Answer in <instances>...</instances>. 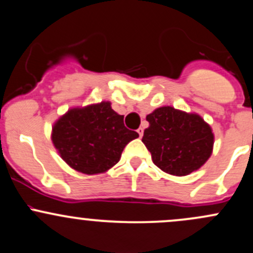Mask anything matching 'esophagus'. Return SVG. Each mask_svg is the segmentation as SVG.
I'll list each match as a JSON object with an SVG mask.
<instances>
[{"mask_svg":"<svg viewBox=\"0 0 253 253\" xmlns=\"http://www.w3.org/2000/svg\"><path fill=\"white\" fill-rule=\"evenodd\" d=\"M136 131H137V134H139V136L142 137V135H144V129H142V127H139Z\"/></svg>","mask_w":253,"mask_h":253,"instance_id":"34e87169","label":"esophagus"}]
</instances>
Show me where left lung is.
<instances>
[{"mask_svg":"<svg viewBox=\"0 0 253 253\" xmlns=\"http://www.w3.org/2000/svg\"><path fill=\"white\" fill-rule=\"evenodd\" d=\"M146 121L150 126L145 129L142 142L153 163L166 173L189 175L212 155L214 134L199 114L165 106L147 114Z\"/></svg>","mask_w":253,"mask_h":253,"instance_id":"1","label":"left lung"}]
</instances>
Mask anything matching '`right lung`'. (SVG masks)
<instances>
[{"mask_svg": "<svg viewBox=\"0 0 253 253\" xmlns=\"http://www.w3.org/2000/svg\"><path fill=\"white\" fill-rule=\"evenodd\" d=\"M136 137L139 134L126 129L124 117L114 112L108 101L68 109L54 122L51 132L62 160L88 175L116 166L124 147Z\"/></svg>", "mask_w": 253, "mask_h": 253, "instance_id": "1", "label": "right lung"}]
</instances>
